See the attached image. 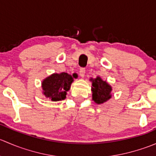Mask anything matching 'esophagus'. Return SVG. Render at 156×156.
<instances>
[{
  "instance_id": "1",
  "label": "esophagus",
  "mask_w": 156,
  "mask_h": 156,
  "mask_svg": "<svg viewBox=\"0 0 156 156\" xmlns=\"http://www.w3.org/2000/svg\"><path fill=\"white\" fill-rule=\"evenodd\" d=\"M86 72V69L85 68H81L79 70V74H80V76L81 77H84V74H85Z\"/></svg>"
}]
</instances>
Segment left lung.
Masks as SVG:
<instances>
[{
    "mask_svg": "<svg viewBox=\"0 0 156 156\" xmlns=\"http://www.w3.org/2000/svg\"><path fill=\"white\" fill-rule=\"evenodd\" d=\"M93 100L97 104H101L111 98L112 87L100 77L93 80Z\"/></svg>",
    "mask_w": 156,
    "mask_h": 156,
    "instance_id": "left-lung-1",
    "label": "left lung"
}]
</instances>
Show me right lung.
<instances>
[{"instance_id": "add662e5", "label": "right lung", "mask_w": 156, "mask_h": 156, "mask_svg": "<svg viewBox=\"0 0 156 156\" xmlns=\"http://www.w3.org/2000/svg\"><path fill=\"white\" fill-rule=\"evenodd\" d=\"M73 81L72 75L66 72L53 74L42 82L44 94L53 101H59L66 98V92Z\"/></svg>"}]
</instances>
